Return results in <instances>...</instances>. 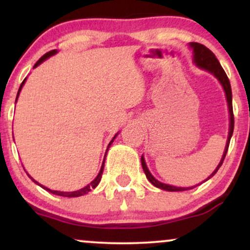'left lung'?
Listing matches in <instances>:
<instances>
[{"label":"left lung","mask_w":250,"mask_h":250,"mask_svg":"<svg viewBox=\"0 0 250 250\" xmlns=\"http://www.w3.org/2000/svg\"><path fill=\"white\" fill-rule=\"evenodd\" d=\"M189 45H190V48L193 49L195 64H196L199 68H201V69H205V70L209 71L210 74H213V75L216 77L217 80H219L221 85L223 87V90H225V93H226L227 102H228L229 120H230V122H229L228 139H227L226 148H225V151H223L222 159H221V161L219 163V166L216 167V169L213 171V174H211L210 176L207 179V180H209L211 176H214V175L216 174V171L219 170L221 166H222L223 160H225V157H226L227 150H228L231 135H233V131H234V114H233V97H231V87H230V82H229L228 76H227V74L225 73V70H223V68L221 67L219 60L215 57L213 51L209 50L206 45L201 44V43H197V42H190L189 43ZM141 163H142V168H143V171H145L146 176H147L149 182H150L151 185H154L155 187L163 189V190H168V191H182V190H188V189L194 188V187H190V188L174 187V186H169V185H166V183L160 182V181H157L153 176V175L150 174V171H149V169L147 168V165H146L145 157L143 156H141Z\"/></svg>","instance_id":"left-lung-1"}]
</instances>
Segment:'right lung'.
<instances>
[{
    "label": "right lung",
    "mask_w": 250,
    "mask_h": 250,
    "mask_svg": "<svg viewBox=\"0 0 250 250\" xmlns=\"http://www.w3.org/2000/svg\"><path fill=\"white\" fill-rule=\"evenodd\" d=\"M57 53V50L56 49H54V50H50V51H48L47 54H44V55H43L41 59L39 60V61H37L36 63H35V65H34V68H36L37 65L39 64H41V63L44 61V60H47V59H49L50 56H53V55H55V54ZM24 82H25V79L23 80V82L21 83V85H20V89H19V93H17V96H16V101H17V97H19V94H20V91H21V89H22V87H23V84H24ZM117 136V134L115 135V136L113 137V140H111L110 141V143H109V146H108V148L110 147V145L111 143H113V141L114 140H115V137ZM108 150V149H107ZM105 153H107V151H105ZM104 160H105V157H104ZM104 160H103V163H102V167H101V170H100V173H99V175H97V176L95 177V179H94V181H91L90 183H89L88 186H85L84 188H82V189H80V190H76V191H57V190H51V189H49V188H47V187H44V186H41L40 185L39 182H36L35 180L33 179V177L30 176V175H28V176L30 177L31 180L34 181V182L36 183V185H39V186H41V187L43 188V189H45V190H48V191H50L51 194H55V195H59V196H64V197H77V196H82V195H84V194H88L89 191L91 190V189H95L96 187H97V185H99L100 183V181H101V177H102V173H103V168H104Z\"/></svg>",
    "instance_id": "obj_1"
}]
</instances>
